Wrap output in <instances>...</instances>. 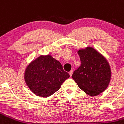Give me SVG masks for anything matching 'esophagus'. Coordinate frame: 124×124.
<instances>
[{
	"instance_id": "34e87169",
	"label": "esophagus",
	"mask_w": 124,
	"mask_h": 124,
	"mask_svg": "<svg viewBox=\"0 0 124 124\" xmlns=\"http://www.w3.org/2000/svg\"><path fill=\"white\" fill-rule=\"evenodd\" d=\"M72 73H73V71H72V70H71V71L70 72V76H71V77L72 76Z\"/></svg>"
}]
</instances>
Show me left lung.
Masks as SVG:
<instances>
[{"mask_svg":"<svg viewBox=\"0 0 124 124\" xmlns=\"http://www.w3.org/2000/svg\"><path fill=\"white\" fill-rule=\"evenodd\" d=\"M81 65L73 72L72 79L90 96H96L108 86L111 71L106 59L92 47L78 52Z\"/></svg>","mask_w":124,"mask_h":124,"instance_id":"1","label":"left lung"}]
</instances>
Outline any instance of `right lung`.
<instances>
[{
    "label": "right lung",
    "instance_id": "1",
    "mask_svg": "<svg viewBox=\"0 0 124 124\" xmlns=\"http://www.w3.org/2000/svg\"><path fill=\"white\" fill-rule=\"evenodd\" d=\"M69 78L61 63L48 54L33 60L24 72V80L29 89L35 95L45 98L58 90Z\"/></svg>",
    "mask_w": 124,
    "mask_h": 124
}]
</instances>
